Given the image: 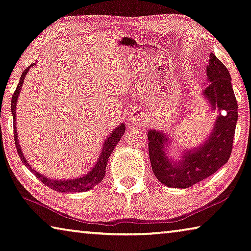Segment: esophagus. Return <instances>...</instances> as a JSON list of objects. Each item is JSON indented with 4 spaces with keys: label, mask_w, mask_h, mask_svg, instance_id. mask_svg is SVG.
I'll use <instances>...</instances> for the list:
<instances>
[{
    "label": "esophagus",
    "mask_w": 251,
    "mask_h": 251,
    "mask_svg": "<svg viewBox=\"0 0 251 251\" xmlns=\"http://www.w3.org/2000/svg\"><path fill=\"white\" fill-rule=\"evenodd\" d=\"M144 111L140 108H134L130 111L129 115V121L132 124H141V123L144 121Z\"/></svg>",
    "instance_id": "1"
}]
</instances>
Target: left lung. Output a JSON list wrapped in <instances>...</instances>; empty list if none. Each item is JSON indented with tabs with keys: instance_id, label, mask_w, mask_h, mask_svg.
<instances>
[{
	"instance_id": "8db88e82",
	"label": "left lung",
	"mask_w": 251,
	"mask_h": 251,
	"mask_svg": "<svg viewBox=\"0 0 251 251\" xmlns=\"http://www.w3.org/2000/svg\"><path fill=\"white\" fill-rule=\"evenodd\" d=\"M206 68L209 85L204 97L213 110L219 111L208 140L194 150L186 151L181 160L170 158L165 152L169 137L161 130L150 129L149 152L152 170L157 180L169 188H190L212 176L228 162L238 121V104L234 96L231 75L213 53L209 55Z\"/></svg>"
}]
</instances>
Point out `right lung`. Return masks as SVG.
<instances>
[{"mask_svg": "<svg viewBox=\"0 0 251 251\" xmlns=\"http://www.w3.org/2000/svg\"><path fill=\"white\" fill-rule=\"evenodd\" d=\"M29 69L30 67H27V68L22 73L21 78H20V81H19V85L14 91L13 96H12V101H11V110H12V116H13V126H14L15 146H17L20 158H21L23 164H25L26 168L39 178L40 181L45 183L47 186H49V188H51L52 190L59 191V192H83V191H88L90 189H93L95 185H97L98 183L101 182L102 178H104L105 173H106L107 162H108L110 154L113 153V151L115 147H116L117 143L125 133V124H121L118 127H116V128L110 133L109 136L106 138L104 144H102L101 153L99 154L97 163L95 164L94 169H91L88 173L85 174V176H82L80 177L69 178V180H54V178H49L47 176H41V174L37 172L33 168H31V165H29V163H27V161L25 160V155H23L21 151V146L19 144L17 126H15V121H17V118H15V113H17L18 97L20 95V91H21L23 81H25V75L27 71H29Z\"/></svg>", "mask_w": 251, "mask_h": 251, "instance_id": "obj_1", "label": "right lung"}]
</instances>
